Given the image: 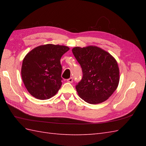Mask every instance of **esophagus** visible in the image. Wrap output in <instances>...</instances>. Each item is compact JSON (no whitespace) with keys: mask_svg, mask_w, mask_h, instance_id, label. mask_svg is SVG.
Segmentation results:
<instances>
[{"mask_svg":"<svg viewBox=\"0 0 146 146\" xmlns=\"http://www.w3.org/2000/svg\"><path fill=\"white\" fill-rule=\"evenodd\" d=\"M67 82H68V83H73V78H68V80H67Z\"/></svg>","mask_w":146,"mask_h":146,"instance_id":"1","label":"esophagus"}]
</instances>
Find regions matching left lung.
<instances>
[{"mask_svg":"<svg viewBox=\"0 0 146 146\" xmlns=\"http://www.w3.org/2000/svg\"><path fill=\"white\" fill-rule=\"evenodd\" d=\"M72 52L83 71L81 82L76 86L80 97L90 104L106 101L119 85L120 72L115 59L95 46L75 47Z\"/></svg>","mask_w":146,"mask_h":146,"instance_id":"8db88e82","label":"left lung"}]
</instances>
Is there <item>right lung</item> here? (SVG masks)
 I'll use <instances>...</instances> for the list:
<instances>
[{"instance_id":"obj_1","label":"right lung","mask_w":146,"mask_h":146,"mask_svg":"<svg viewBox=\"0 0 146 146\" xmlns=\"http://www.w3.org/2000/svg\"><path fill=\"white\" fill-rule=\"evenodd\" d=\"M66 46L48 44L34 48L24 57L22 79L33 97L47 100L53 97L62 85V56L69 50Z\"/></svg>"}]
</instances>
